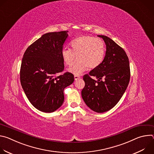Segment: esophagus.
<instances>
[{
  "mask_svg": "<svg viewBox=\"0 0 154 154\" xmlns=\"http://www.w3.org/2000/svg\"><path fill=\"white\" fill-rule=\"evenodd\" d=\"M81 77H80V76H79V75H74V79L75 80H79V79H80Z\"/></svg>",
  "mask_w": 154,
  "mask_h": 154,
  "instance_id": "obj_1",
  "label": "esophagus"
}]
</instances>
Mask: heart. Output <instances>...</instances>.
Wrapping results in <instances>:
<instances>
[{"label":"heart","mask_w":154,"mask_h":154,"mask_svg":"<svg viewBox=\"0 0 154 154\" xmlns=\"http://www.w3.org/2000/svg\"><path fill=\"white\" fill-rule=\"evenodd\" d=\"M70 46L71 49L63 48L61 57L65 65L73 66L68 71L75 75H80L88 67L93 69L98 68L102 63L106 52L103 41L91 36H82L73 39Z\"/></svg>","instance_id":"heart-1"}]
</instances>
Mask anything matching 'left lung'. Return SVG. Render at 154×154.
Returning <instances> with one entry per match:
<instances>
[{
	"mask_svg": "<svg viewBox=\"0 0 154 154\" xmlns=\"http://www.w3.org/2000/svg\"><path fill=\"white\" fill-rule=\"evenodd\" d=\"M98 36L106 45L105 58L98 68L83 76L85 85L82 96L92 110L103 113L113 108L122 97L130 81V71L124 50L108 36ZM91 76L98 80L92 79Z\"/></svg>",
	"mask_w": 154,
	"mask_h": 154,
	"instance_id": "1",
	"label": "left lung"
}]
</instances>
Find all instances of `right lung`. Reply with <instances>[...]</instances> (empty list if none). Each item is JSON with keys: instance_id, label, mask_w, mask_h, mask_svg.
I'll use <instances>...</instances> for the list:
<instances>
[{"instance_id": "1", "label": "right lung", "mask_w": 154, "mask_h": 154, "mask_svg": "<svg viewBox=\"0 0 154 154\" xmlns=\"http://www.w3.org/2000/svg\"><path fill=\"white\" fill-rule=\"evenodd\" d=\"M68 31L50 32L42 35L28 47L22 60L20 80L32 105L38 110L54 112L64 102L63 91L71 85L74 75L65 72L61 51Z\"/></svg>"}]
</instances>
